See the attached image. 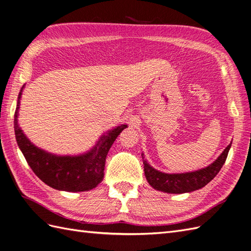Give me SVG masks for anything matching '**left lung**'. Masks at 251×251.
Segmentation results:
<instances>
[{"instance_id": "obj_1", "label": "left lung", "mask_w": 251, "mask_h": 251, "mask_svg": "<svg viewBox=\"0 0 251 251\" xmlns=\"http://www.w3.org/2000/svg\"><path fill=\"white\" fill-rule=\"evenodd\" d=\"M230 147L231 143L224 149L220 156L209 166L194 172L177 174H169L158 171L149 165L148 161L145 159L144 153H142L145 176H146V179L152 188L165 193L182 194L199 190L205 187L219 173L225 163L226 157H227Z\"/></svg>"}]
</instances>
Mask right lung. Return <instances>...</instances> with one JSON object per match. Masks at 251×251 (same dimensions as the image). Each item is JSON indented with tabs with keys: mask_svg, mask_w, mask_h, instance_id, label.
I'll use <instances>...</instances> for the list:
<instances>
[{
	"mask_svg": "<svg viewBox=\"0 0 251 251\" xmlns=\"http://www.w3.org/2000/svg\"><path fill=\"white\" fill-rule=\"evenodd\" d=\"M23 85L14 114V133L19 148L38 178L49 187L66 192H84L95 189L104 177L107 153L127 125L122 124L104 133L95 146L83 154L56 155L36 147L19 125V109Z\"/></svg>",
	"mask_w": 251,
	"mask_h": 251,
	"instance_id": "right-lung-1",
	"label": "right lung"
}]
</instances>
